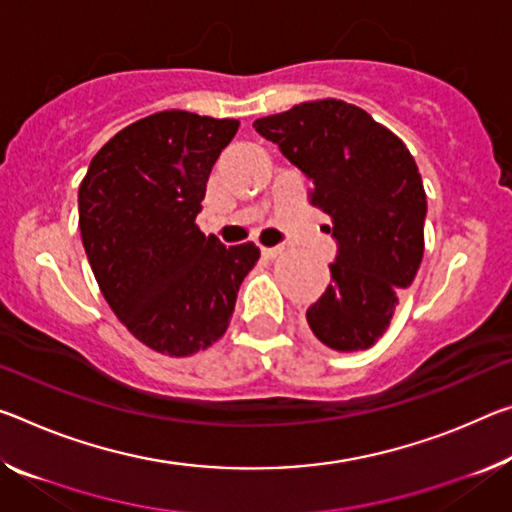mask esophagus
Returning a JSON list of instances; mask_svg holds the SVG:
<instances>
[{
  "label": "esophagus",
  "mask_w": 512,
  "mask_h": 512,
  "mask_svg": "<svg viewBox=\"0 0 512 512\" xmlns=\"http://www.w3.org/2000/svg\"><path fill=\"white\" fill-rule=\"evenodd\" d=\"M282 253V246H273V248H262V255L264 257H269V259H273V257H278Z\"/></svg>",
  "instance_id": "esophagus-1"
}]
</instances>
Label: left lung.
Listing matches in <instances>:
<instances>
[{
    "mask_svg": "<svg viewBox=\"0 0 512 512\" xmlns=\"http://www.w3.org/2000/svg\"><path fill=\"white\" fill-rule=\"evenodd\" d=\"M312 182L332 218L330 285L307 323L335 351H364L389 328L424 257L426 193L405 143L342 100L305 102L253 123Z\"/></svg>",
    "mask_w": 512,
    "mask_h": 512,
    "instance_id": "8db88e82",
    "label": "left lung"
}]
</instances>
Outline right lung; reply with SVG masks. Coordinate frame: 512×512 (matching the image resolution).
I'll use <instances>...</instances> for the list:
<instances>
[{"label":"right lung","mask_w":512,"mask_h":512,"mask_svg":"<svg viewBox=\"0 0 512 512\" xmlns=\"http://www.w3.org/2000/svg\"><path fill=\"white\" fill-rule=\"evenodd\" d=\"M239 120L161 111L113 136L79 186V230L113 314L152 351L186 358L230 326L253 241L223 246L196 225Z\"/></svg>","instance_id":"add662e5"}]
</instances>
